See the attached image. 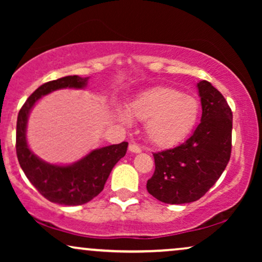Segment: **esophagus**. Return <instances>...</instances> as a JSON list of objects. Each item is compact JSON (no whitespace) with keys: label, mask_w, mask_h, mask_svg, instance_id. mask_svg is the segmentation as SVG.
<instances>
[{"label":"esophagus","mask_w":262,"mask_h":262,"mask_svg":"<svg viewBox=\"0 0 262 262\" xmlns=\"http://www.w3.org/2000/svg\"><path fill=\"white\" fill-rule=\"evenodd\" d=\"M128 151H131V152H134V154H139L142 151V149L139 148L138 145H136V144H130L128 145Z\"/></svg>","instance_id":"34e87169"}]
</instances>
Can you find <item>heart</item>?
<instances>
[{
  "instance_id": "b5f03b06",
  "label": "heart",
  "mask_w": 262,
  "mask_h": 262,
  "mask_svg": "<svg viewBox=\"0 0 262 262\" xmlns=\"http://www.w3.org/2000/svg\"><path fill=\"white\" fill-rule=\"evenodd\" d=\"M198 100L174 88L156 87L136 96L125 112L117 113L121 123L127 124L128 117L145 121L149 141L160 148L178 144L193 130L198 120Z\"/></svg>"
}]
</instances>
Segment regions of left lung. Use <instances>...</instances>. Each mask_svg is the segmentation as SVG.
Wrapping results in <instances>:
<instances>
[{
  "instance_id": "8db88e82",
  "label": "left lung",
  "mask_w": 262,
  "mask_h": 262,
  "mask_svg": "<svg viewBox=\"0 0 262 262\" xmlns=\"http://www.w3.org/2000/svg\"><path fill=\"white\" fill-rule=\"evenodd\" d=\"M196 88L203 110L200 124L182 144L154 154L155 171L146 182V189L166 204H186L202 198L230 160V107L210 82L200 81Z\"/></svg>"
}]
</instances>
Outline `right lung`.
<instances>
[{"label":"right lung","mask_w":262,"mask_h":262,"mask_svg":"<svg viewBox=\"0 0 262 262\" xmlns=\"http://www.w3.org/2000/svg\"><path fill=\"white\" fill-rule=\"evenodd\" d=\"M89 77L77 75L50 81L35 89L21 107L16 121V155L31 184L51 203L75 206L91 202L103 189L110 173L125 156L127 143L92 150L77 162L67 166L45 162L31 151L27 144V121L35 102L50 93L64 88L83 89Z\"/></svg>","instance_id":"1"}]
</instances>
